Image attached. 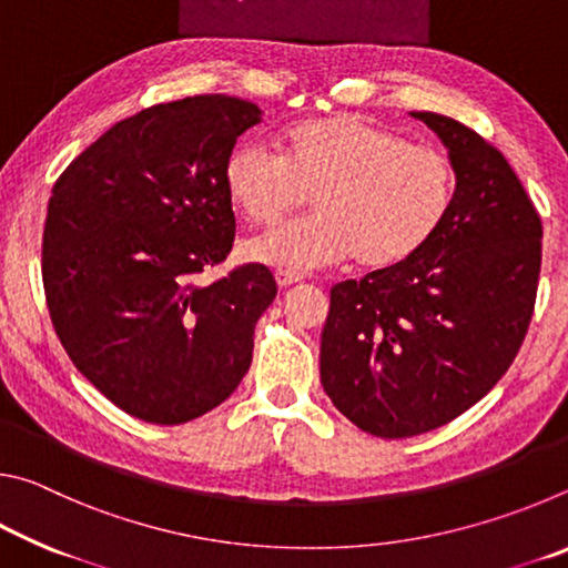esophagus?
Masks as SVG:
<instances>
[{"label":"esophagus","mask_w":568,"mask_h":568,"mask_svg":"<svg viewBox=\"0 0 568 568\" xmlns=\"http://www.w3.org/2000/svg\"><path fill=\"white\" fill-rule=\"evenodd\" d=\"M301 281H303V275H297V273H287V271H277L275 273L277 287H291L295 283H301Z\"/></svg>","instance_id":"esophagus-1"}]
</instances>
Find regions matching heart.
<instances>
[{
  "mask_svg": "<svg viewBox=\"0 0 568 568\" xmlns=\"http://www.w3.org/2000/svg\"><path fill=\"white\" fill-rule=\"evenodd\" d=\"M281 150L240 142L223 168L227 200L250 225H275L313 195V217L250 240L253 263L303 273L355 255L363 271H390L436 237L454 205L440 152L351 114L293 124Z\"/></svg>",
  "mask_w": 568,
  "mask_h": 568,
  "instance_id": "b5f03b06",
  "label": "heart"
}]
</instances>
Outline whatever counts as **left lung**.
<instances>
[{
  "instance_id": "obj_1",
  "label": "left lung",
  "mask_w": 568,
  "mask_h": 568,
  "mask_svg": "<svg viewBox=\"0 0 568 568\" xmlns=\"http://www.w3.org/2000/svg\"><path fill=\"white\" fill-rule=\"evenodd\" d=\"M448 150L454 205L408 263L331 291L321 383L371 436L458 418L501 381L531 323L541 217L496 148L444 114L410 112Z\"/></svg>"
}]
</instances>
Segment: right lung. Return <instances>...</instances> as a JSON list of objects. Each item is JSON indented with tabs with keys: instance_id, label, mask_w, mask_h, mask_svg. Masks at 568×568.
Returning a JSON list of instances; mask_svg holds the SVG:
<instances>
[{
	"instance_id": "right-lung-1",
	"label": "right lung",
	"mask_w": 568,
	"mask_h": 568,
	"mask_svg": "<svg viewBox=\"0 0 568 568\" xmlns=\"http://www.w3.org/2000/svg\"><path fill=\"white\" fill-rule=\"evenodd\" d=\"M257 104L197 94L122 120L54 182L42 277L77 371L130 416L178 426L220 406L277 293L265 265L210 285L235 240L223 168Z\"/></svg>"
}]
</instances>
